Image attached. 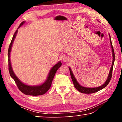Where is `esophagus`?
Here are the masks:
<instances>
[{
    "instance_id": "1",
    "label": "esophagus",
    "mask_w": 122,
    "mask_h": 122,
    "mask_svg": "<svg viewBox=\"0 0 122 122\" xmlns=\"http://www.w3.org/2000/svg\"><path fill=\"white\" fill-rule=\"evenodd\" d=\"M62 60H63V61L67 62L69 60V59H68V57H63Z\"/></svg>"
}]
</instances>
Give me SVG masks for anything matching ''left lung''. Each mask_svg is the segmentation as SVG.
I'll return each mask as SVG.
<instances>
[{"instance_id":"1","label":"left lung","mask_w":122,"mask_h":122,"mask_svg":"<svg viewBox=\"0 0 122 122\" xmlns=\"http://www.w3.org/2000/svg\"><path fill=\"white\" fill-rule=\"evenodd\" d=\"M109 38H110V45H111V49H112V65H111V67L110 70V71H109V75L108 76V78L106 80V81L105 82V83L102 84V86H98V87H96V88H88V87H85V86H82L81 85L78 83V82L77 80H76V78L74 76V74L72 71L71 69V67H69V71H70V74H71V78L72 79V81H73V82L74 83V86L75 88L77 89L78 92H82V93H84V94H92V93H94V92H96L98 91H100L102 89L104 88L106 86L108 85L109 84V82H110L111 77H112V69H113V63H114V61H115V53H114V50H113V48L112 47V42H111V37L110 34H109Z\"/></svg>"}]
</instances>
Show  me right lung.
<instances>
[{
	"label": "right lung",
	"instance_id": "obj_1",
	"mask_svg": "<svg viewBox=\"0 0 122 122\" xmlns=\"http://www.w3.org/2000/svg\"><path fill=\"white\" fill-rule=\"evenodd\" d=\"M25 23V21H22L20 24V26L18 28H19L20 27ZM18 30H16L15 32L14 33L13 38H12L11 44L10 45L9 51H8V60H9V70L10 76L14 80V81L17 85V86L19 88V89L21 91L22 93L25 94L27 95H32V96H38L44 95L48 91L49 88H50L51 82L53 81V78L54 77L55 74L56 73L57 70L62 65L61 62L59 61L56 65H55L51 69L50 71H49L48 76H47V79L46 80L44 83H42L40 85L37 86H29L24 83L17 77V76L14 74V71L12 69L11 60H10V54H11L12 46L14 42V39L15 38L16 34L18 33Z\"/></svg>",
	"mask_w": 122,
	"mask_h": 122
}]
</instances>
